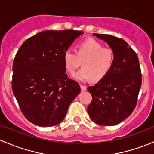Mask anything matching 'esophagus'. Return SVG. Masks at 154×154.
Listing matches in <instances>:
<instances>
[{
  "instance_id": "34e87169",
  "label": "esophagus",
  "mask_w": 154,
  "mask_h": 154,
  "mask_svg": "<svg viewBox=\"0 0 154 154\" xmlns=\"http://www.w3.org/2000/svg\"><path fill=\"white\" fill-rule=\"evenodd\" d=\"M80 88H81V91H84L86 90V86H83V85H80Z\"/></svg>"
}]
</instances>
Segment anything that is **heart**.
I'll use <instances>...</instances> for the list:
<instances>
[{"instance_id": "heart-1", "label": "heart", "mask_w": 154, "mask_h": 154, "mask_svg": "<svg viewBox=\"0 0 154 154\" xmlns=\"http://www.w3.org/2000/svg\"><path fill=\"white\" fill-rule=\"evenodd\" d=\"M65 68L69 74H74L80 66L83 68L73 77L81 82L92 80L98 81L109 72L114 63V54L109 48L96 40L89 38L77 46L76 53L67 50L63 55Z\"/></svg>"}]
</instances>
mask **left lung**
<instances>
[{
  "instance_id": "obj_1",
  "label": "left lung",
  "mask_w": 154,
  "mask_h": 154,
  "mask_svg": "<svg viewBox=\"0 0 154 154\" xmlns=\"http://www.w3.org/2000/svg\"><path fill=\"white\" fill-rule=\"evenodd\" d=\"M93 35L109 45L114 63L103 79L88 87L92 100L87 111L94 123L113 126L130 116L136 106L142 85L139 59L125 40L106 34Z\"/></svg>"
}]
</instances>
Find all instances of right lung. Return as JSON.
I'll use <instances>...</instances> for the list:
<instances>
[{
    "mask_svg": "<svg viewBox=\"0 0 154 154\" xmlns=\"http://www.w3.org/2000/svg\"><path fill=\"white\" fill-rule=\"evenodd\" d=\"M83 31L46 30L26 40L12 66V91L26 119L39 127L55 126L80 92L66 74L63 55Z\"/></svg>",
    "mask_w": 154,
    "mask_h": 154,
    "instance_id": "right-lung-1",
    "label": "right lung"
}]
</instances>
